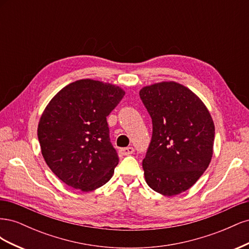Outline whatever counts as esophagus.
Masks as SVG:
<instances>
[{"label":"esophagus","instance_id":"obj_1","mask_svg":"<svg viewBox=\"0 0 249 249\" xmlns=\"http://www.w3.org/2000/svg\"><path fill=\"white\" fill-rule=\"evenodd\" d=\"M120 154L124 155V156H129V155H132L134 153V148L129 146V147H124V148H122L119 150Z\"/></svg>","mask_w":249,"mask_h":249}]
</instances>
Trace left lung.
Masks as SVG:
<instances>
[{
  "label": "left lung",
  "instance_id": "8db88e82",
  "mask_svg": "<svg viewBox=\"0 0 249 249\" xmlns=\"http://www.w3.org/2000/svg\"><path fill=\"white\" fill-rule=\"evenodd\" d=\"M140 97L153 120V136L142 162L147 185L165 196L191 188L208 168L215 125L207 106L175 81L144 86Z\"/></svg>",
  "mask_w": 249,
  "mask_h": 249
}]
</instances>
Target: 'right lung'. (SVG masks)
<instances>
[{
  "label": "right lung",
  "instance_id": "obj_1",
  "mask_svg": "<svg viewBox=\"0 0 249 249\" xmlns=\"http://www.w3.org/2000/svg\"><path fill=\"white\" fill-rule=\"evenodd\" d=\"M124 94L110 83L82 79L63 87L43 110L37 127L41 154L67 186L90 192L112 178L119 158L107 116Z\"/></svg>",
  "mask_w": 249,
  "mask_h": 249
}]
</instances>
